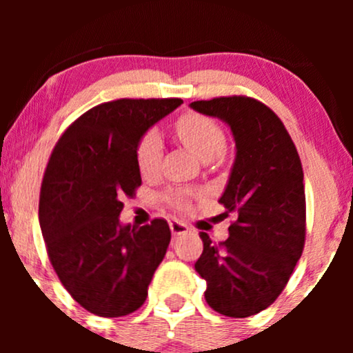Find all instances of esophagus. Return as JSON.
<instances>
[{"mask_svg": "<svg viewBox=\"0 0 353 353\" xmlns=\"http://www.w3.org/2000/svg\"><path fill=\"white\" fill-rule=\"evenodd\" d=\"M169 228H171V232L174 236H182V234H188L189 228L184 224V222L177 221V219H171L169 221Z\"/></svg>", "mask_w": 353, "mask_h": 353, "instance_id": "34e87169", "label": "esophagus"}]
</instances>
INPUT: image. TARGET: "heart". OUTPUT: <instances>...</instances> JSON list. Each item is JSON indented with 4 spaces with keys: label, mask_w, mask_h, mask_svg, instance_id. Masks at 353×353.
Returning <instances> with one entry per match:
<instances>
[{
    "label": "heart",
    "mask_w": 353,
    "mask_h": 353,
    "mask_svg": "<svg viewBox=\"0 0 353 353\" xmlns=\"http://www.w3.org/2000/svg\"><path fill=\"white\" fill-rule=\"evenodd\" d=\"M174 134L185 148L202 163H212L219 159L228 148V137L224 129L212 117L201 112H184L174 124ZM163 139L156 131H148L136 145V164L143 177H152L159 171L163 157ZM194 192L184 188L169 189L164 201L174 209L185 210L190 205Z\"/></svg>",
    "instance_id": "obj_1"
}]
</instances>
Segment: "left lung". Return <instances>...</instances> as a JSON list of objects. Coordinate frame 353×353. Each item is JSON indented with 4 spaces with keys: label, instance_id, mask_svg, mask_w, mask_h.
<instances>
[{
    "label": "left lung",
    "instance_id": "left-lung-1",
    "mask_svg": "<svg viewBox=\"0 0 353 353\" xmlns=\"http://www.w3.org/2000/svg\"><path fill=\"white\" fill-rule=\"evenodd\" d=\"M190 108L230 125L236 163L219 199L236 214L229 239L204 250L196 270L208 282L205 302L234 319L272 305L292 275L305 244L303 171L292 137L279 116L247 96L194 101Z\"/></svg>",
    "mask_w": 353,
    "mask_h": 353
}]
</instances>
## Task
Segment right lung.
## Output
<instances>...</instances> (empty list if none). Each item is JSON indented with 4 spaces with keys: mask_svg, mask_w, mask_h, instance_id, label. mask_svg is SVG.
<instances>
[{
    "mask_svg": "<svg viewBox=\"0 0 353 353\" xmlns=\"http://www.w3.org/2000/svg\"><path fill=\"white\" fill-rule=\"evenodd\" d=\"M182 99H116L79 116L52 149L39 225L61 283L83 309L123 317L139 309L171 242L164 219L121 225L124 197L141 185L136 145Z\"/></svg>",
    "mask_w": 353,
    "mask_h": 353,
    "instance_id": "1",
    "label": "right lung"
}]
</instances>
